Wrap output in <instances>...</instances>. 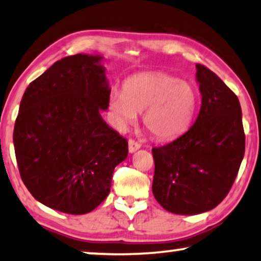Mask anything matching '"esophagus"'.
Wrapping results in <instances>:
<instances>
[{
    "mask_svg": "<svg viewBox=\"0 0 261 261\" xmlns=\"http://www.w3.org/2000/svg\"><path fill=\"white\" fill-rule=\"evenodd\" d=\"M140 148H141V144L138 143V142L134 140H128V151H130L131 154L135 151H137Z\"/></svg>",
    "mask_w": 261,
    "mask_h": 261,
    "instance_id": "34e87169",
    "label": "esophagus"
}]
</instances>
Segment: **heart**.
<instances>
[{"instance_id": "obj_1", "label": "heart", "mask_w": 261, "mask_h": 261, "mask_svg": "<svg viewBox=\"0 0 261 261\" xmlns=\"http://www.w3.org/2000/svg\"><path fill=\"white\" fill-rule=\"evenodd\" d=\"M198 96L194 87L165 72H144L128 77L124 89L112 88L109 111L113 124L125 128L143 112V124L158 138L181 135L192 121Z\"/></svg>"}]
</instances>
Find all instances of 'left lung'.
Segmentation results:
<instances>
[{"mask_svg": "<svg viewBox=\"0 0 261 261\" xmlns=\"http://www.w3.org/2000/svg\"><path fill=\"white\" fill-rule=\"evenodd\" d=\"M201 106L196 121L171 143L152 148V193L176 215H198L216 207L238 175L245 155L239 99L218 76L196 64Z\"/></svg>", "mask_w": 261, "mask_h": 261, "instance_id": "1", "label": "left lung"}]
</instances>
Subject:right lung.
<instances>
[{
	"label": "right lung",
	"instance_id": "right-lung-1",
	"mask_svg": "<svg viewBox=\"0 0 261 261\" xmlns=\"http://www.w3.org/2000/svg\"><path fill=\"white\" fill-rule=\"evenodd\" d=\"M102 56L62 58L27 87L14 126L20 175L41 204L90 213L109 196L127 141L102 119L109 87Z\"/></svg>",
	"mask_w": 261,
	"mask_h": 261
}]
</instances>
